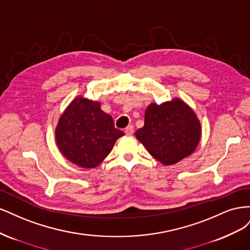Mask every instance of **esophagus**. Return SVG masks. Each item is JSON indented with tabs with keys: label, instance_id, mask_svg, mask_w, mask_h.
<instances>
[{
	"label": "esophagus",
	"instance_id": "1",
	"mask_svg": "<svg viewBox=\"0 0 250 250\" xmlns=\"http://www.w3.org/2000/svg\"><path fill=\"white\" fill-rule=\"evenodd\" d=\"M133 131H134V128H133L132 125H129V126H127V127L125 128V133H126L127 135H131V134L133 133Z\"/></svg>",
	"mask_w": 250,
	"mask_h": 250
}]
</instances>
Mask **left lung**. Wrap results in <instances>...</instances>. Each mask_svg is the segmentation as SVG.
I'll return each mask as SVG.
<instances>
[{"label":"left lung","instance_id":"obj_1","mask_svg":"<svg viewBox=\"0 0 250 250\" xmlns=\"http://www.w3.org/2000/svg\"><path fill=\"white\" fill-rule=\"evenodd\" d=\"M135 137L155 160L169 166L193 153L201 137V126L194 110L175 98L145 111L144 126Z\"/></svg>","mask_w":250,"mask_h":250}]
</instances>
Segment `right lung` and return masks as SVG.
<instances>
[{"instance_id":"add662e5","label":"right lung","mask_w":250,"mask_h":250,"mask_svg":"<svg viewBox=\"0 0 250 250\" xmlns=\"http://www.w3.org/2000/svg\"><path fill=\"white\" fill-rule=\"evenodd\" d=\"M124 132L115 127L101 103L81 96L74 99L59 118L56 144L63 156L81 168H95L112 150Z\"/></svg>"}]
</instances>
